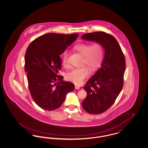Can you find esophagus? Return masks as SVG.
Masks as SVG:
<instances>
[{"mask_svg":"<svg viewBox=\"0 0 148 148\" xmlns=\"http://www.w3.org/2000/svg\"><path fill=\"white\" fill-rule=\"evenodd\" d=\"M80 88V86H79V85H75V89L78 90V89H79Z\"/></svg>","mask_w":148,"mask_h":148,"instance_id":"1","label":"esophagus"}]
</instances>
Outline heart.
<instances>
[{
    "mask_svg": "<svg viewBox=\"0 0 148 148\" xmlns=\"http://www.w3.org/2000/svg\"><path fill=\"white\" fill-rule=\"evenodd\" d=\"M74 49L83 56L82 65H87L91 71L95 70L101 63L104 54L103 47L99 44H91L81 43L75 45ZM69 52L65 51L63 54L62 61L64 66L68 65ZM89 75L88 68L83 66L80 68H73L66 74L67 80L77 84H81Z\"/></svg>",
    "mask_w": 148,
    "mask_h": 148,
    "instance_id": "heart-1",
    "label": "heart"
}]
</instances>
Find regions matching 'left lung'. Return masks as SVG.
I'll return each instance as SVG.
<instances>
[{"instance_id":"8db88e82","label":"left lung","mask_w":148,"mask_h":148,"mask_svg":"<svg viewBox=\"0 0 148 148\" xmlns=\"http://www.w3.org/2000/svg\"><path fill=\"white\" fill-rule=\"evenodd\" d=\"M82 39L99 43L105 51L100 68L84 86L87 96L82 103L88 113L100 114L113 105L122 90L125 57L119 43L110 34L94 32L85 34Z\"/></svg>"}]
</instances>
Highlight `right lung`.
<instances>
[{
  "label": "right lung",
  "mask_w": 148,
  "mask_h": 148,
  "mask_svg": "<svg viewBox=\"0 0 148 148\" xmlns=\"http://www.w3.org/2000/svg\"><path fill=\"white\" fill-rule=\"evenodd\" d=\"M78 37V34L48 33L34 40L25 55V71L29 89L35 103L44 110H54L63 103L74 84L64 82L57 73L62 68L60 56Z\"/></svg>",
  "instance_id": "add662e5"
}]
</instances>
